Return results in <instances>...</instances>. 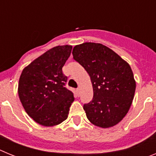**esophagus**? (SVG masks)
Here are the masks:
<instances>
[{
	"label": "esophagus",
	"instance_id": "esophagus-1",
	"mask_svg": "<svg viewBox=\"0 0 156 156\" xmlns=\"http://www.w3.org/2000/svg\"><path fill=\"white\" fill-rule=\"evenodd\" d=\"M80 88H77L76 90V94L78 95V96H79V95H80Z\"/></svg>",
	"mask_w": 156,
	"mask_h": 156
}]
</instances>
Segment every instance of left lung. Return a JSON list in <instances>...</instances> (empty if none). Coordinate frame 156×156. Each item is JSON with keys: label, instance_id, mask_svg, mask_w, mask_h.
Wrapping results in <instances>:
<instances>
[{"label": "left lung", "instance_id": "obj_1", "mask_svg": "<svg viewBox=\"0 0 156 156\" xmlns=\"http://www.w3.org/2000/svg\"><path fill=\"white\" fill-rule=\"evenodd\" d=\"M73 55L93 85V99L83 105L87 119L102 128L116 125L129 111L136 89L129 65L108 47L96 43L76 45Z\"/></svg>", "mask_w": 156, "mask_h": 156}]
</instances>
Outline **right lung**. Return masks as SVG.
I'll return each mask as SVG.
<instances>
[{
    "label": "right lung",
    "instance_id": "add662e5",
    "mask_svg": "<svg viewBox=\"0 0 156 156\" xmlns=\"http://www.w3.org/2000/svg\"><path fill=\"white\" fill-rule=\"evenodd\" d=\"M72 48L70 45L51 48L32 62L20 76L19 96L22 105L42 126H55L68 117L74 97L66 87L68 77L62 67Z\"/></svg>",
    "mask_w": 156,
    "mask_h": 156
}]
</instances>
